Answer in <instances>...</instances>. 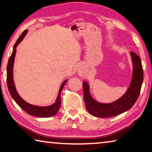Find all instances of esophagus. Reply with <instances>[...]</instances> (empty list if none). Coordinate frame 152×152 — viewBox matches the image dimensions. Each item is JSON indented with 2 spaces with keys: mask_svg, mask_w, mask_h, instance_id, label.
<instances>
[{
  "mask_svg": "<svg viewBox=\"0 0 152 152\" xmlns=\"http://www.w3.org/2000/svg\"><path fill=\"white\" fill-rule=\"evenodd\" d=\"M83 73H84L83 71H82L81 69H80V70H78V74H79V75L80 76H83Z\"/></svg>",
  "mask_w": 152,
  "mask_h": 152,
  "instance_id": "obj_1",
  "label": "esophagus"
}]
</instances>
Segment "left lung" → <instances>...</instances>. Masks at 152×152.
<instances>
[{"instance_id": "left-lung-1", "label": "left lung", "mask_w": 152, "mask_h": 152, "mask_svg": "<svg viewBox=\"0 0 152 152\" xmlns=\"http://www.w3.org/2000/svg\"><path fill=\"white\" fill-rule=\"evenodd\" d=\"M130 55L133 64L132 80L127 91L117 101L110 103H101L95 101L90 94L88 82H83L84 100L90 114L100 118L117 116L129 110L137 101L143 83V70L140 57L132 51Z\"/></svg>"}]
</instances>
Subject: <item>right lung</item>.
<instances>
[{
  "instance_id": "right-lung-1",
  "label": "right lung",
  "mask_w": 152,
  "mask_h": 152,
  "mask_svg": "<svg viewBox=\"0 0 152 152\" xmlns=\"http://www.w3.org/2000/svg\"><path fill=\"white\" fill-rule=\"evenodd\" d=\"M28 31L25 30L23 33L20 35L19 39L15 43L14 45L13 50H12V54L11 57L9 59L8 64H7V86H8L9 91L11 94V96L13 99L14 101L16 102V103L19 105V106L23 110H24L25 112H27L28 114L33 116L38 117H50L55 115L56 113L58 112L59 109L61 107V98H60V94L61 92L62 91L65 84L68 81V80H66L62 84L60 88V91L58 92V95L57 99H56L55 102L50 106L46 107H39V106H35L31 104H29L27 102L21 97L19 96V93H18L16 88H15V82L13 80V66L15 62V55H16L17 51V47L18 45L22 42L23 39H24L25 35L27 33Z\"/></svg>"
}]
</instances>
